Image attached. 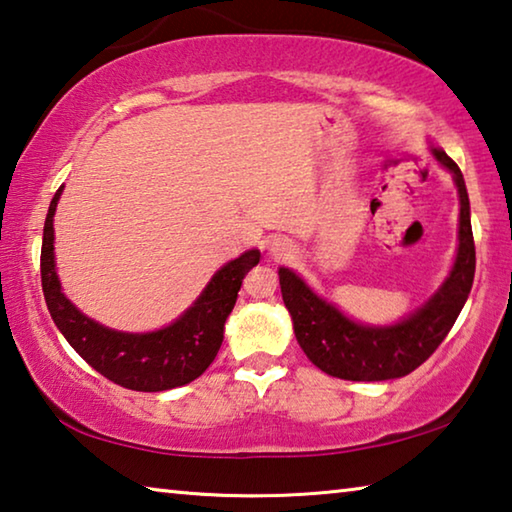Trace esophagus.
<instances>
[{
	"instance_id": "34e87169",
	"label": "esophagus",
	"mask_w": 512,
	"mask_h": 512,
	"mask_svg": "<svg viewBox=\"0 0 512 512\" xmlns=\"http://www.w3.org/2000/svg\"><path fill=\"white\" fill-rule=\"evenodd\" d=\"M291 244L289 239L284 237H273L268 239V255H271L273 259H287L291 255Z\"/></svg>"
}]
</instances>
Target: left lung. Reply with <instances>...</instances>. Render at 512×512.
<instances>
[{
    "label": "left lung",
    "instance_id": "obj_1",
    "mask_svg": "<svg viewBox=\"0 0 512 512\" xmlns=\"http://www.w3.org/2000/svg\"><path fill=\"white\" fill-rule=\"evenodd\" d=\"M429 149L440 167L452 173L461 214L452 271L422 307L393 325H366L318 296L296 271L284 266L277 271L282 300L291 314L300 348L327 375L348 381H384L409 375L445 341L470 296L476 253L465 180L458 164L440 146L431 144Z\"/></svg>",
    "mask_w": 512,
    "mask_h": 512
}]
</instances>
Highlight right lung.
Returning <instances> with one entry per match:
<instances>
[{"label":"right lung","instance_id":"add662e5","mask_svg":"<svg viewBox=\"0 0 512 512\" xmlns=\"http://www.w3.org/2000/svg\"><path fill=\"white\" fill-rule=\"evenodd\" d=\"M60 194L63 187L51 198L40 253L42 291L60 334L94 370L131 391H169L201 377L221 348L225 320L235 307L246 273L259 262V250H246L223 264L192 307L167 327L119 332L85 316L60 287L54 255V214Z\"/></svg>","mask_w":512,"mask_h":512}]
</instances>
